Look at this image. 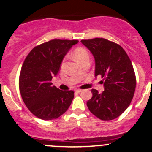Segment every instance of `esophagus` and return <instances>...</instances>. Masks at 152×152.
<instances>
[{"instance_id":"1","label":"esophagus","mask_w":152,"mask_h":152,"mask_svg":"<svg viewBox=\"0 0 152 152\" xmlns=\"http://www.w3.org/2000/svg\"><path fill=\"white\" fill-rule=\"evenodd\" d=\"M81 92H82V90H75V93H81Z\"/></svg>"}]
</instances>
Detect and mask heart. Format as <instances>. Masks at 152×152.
Masks as SVG:
<instances>
[{
	"instance_id": "obj_1",
	"label": "heart",
	"mask_w": 152,
	"mask_h": 152,
	"mask_svg": "<svg viewBox=\"0 0 152 152\" xmlns=\"http://www.w3.org/2000/svg\"><path fill=\"white\" fill-rule=\"evenodd\" d=\"M89 56H90L87 50L83 48H77L73 52V58L79 63H80L84 59L89 58Z\"/></svg>"
}]
</instances>
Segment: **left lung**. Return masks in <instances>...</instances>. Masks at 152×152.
I'll list each match as a JSON object with an SVG mask.
<instances>
[{"mask_svg":"<svg viewBox=\"0 0 152 152\" xmlns=\"http://www.w3.org/2000/svg\"><path fill=\"white\" fill-rule=\"evenodd\" d=\"M95 59V76L104 78V90L92 89L87 102L89 110L99 119L110 121L120 116L134 96L136 78L132 64L123 48L104 38L82 39Z\"/></svg>","mask_w":152,"mask_h":152,"instance_id":"obj_1","label":"left lung"}]
</instances>
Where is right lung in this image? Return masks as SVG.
I'll list each match as a JSON object with an SVG mask.
<instances>
[{"instance_id":"obj_1","label":"right lung","mask_w":152,"mask_h":152,"mask_svg":"<svg viewBox=\"0 0 152 152\" xmlns=\"http://www.w3.org/2000/svg\"><path fill=\"white\" fill-rule=\"evenodd\" d=\"M78 40L52 39L34 48L21 68L19 87L31 113L42 120H53L67 111L74 97L73 90L52 85L64 57Z\"/></svg>"}]
</instances>
